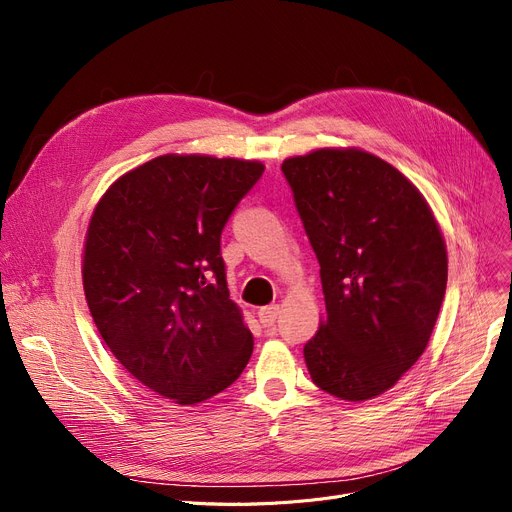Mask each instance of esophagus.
I'll list each match as a JSON object with an SVG mask.
<instances>
[{"label":"esophagus","mask_w":512,"mask_h":512,"mask_svg":"<svg viewBox=\"0 0 512 512\" xmlns=\"http://www.w3.org/2000/svg\"><path fill=\"white\" fill-rule=\"evenodd\" d=\"M280 315V305H270V307H261L259 309V321L263 328H272L276 324V319Z\"/></svg>","instance_id":"esophagus-1"}]
</instances>
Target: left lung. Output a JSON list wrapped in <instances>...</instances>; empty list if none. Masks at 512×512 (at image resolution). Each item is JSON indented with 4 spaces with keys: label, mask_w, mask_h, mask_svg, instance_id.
<instances>
[{
    "label": "left lung",
    "mask_w": 512,
    "mask_h": 512,
    "mask_svg": "<svg viewBox=\"0 0 512 512\" xmlns=\"http://www.w3.org/2000/svg\"><path fill=\"white\" fill-rule=\"evenodd\" d=\"M282 172L319 261L326 319L303 355L317 388L361 402L423 355L444 301L448 255L419 188L357 147L288 157Z\"/></svg>",
    "instance_id": "1"
}]
</instances>
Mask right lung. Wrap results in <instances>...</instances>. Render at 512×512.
<instances>
[{
    "instance_id": "1",
    "label": "right lung",
    "mask_w": 512,
    "mask_h": 512,
    "mask_svg": "<svg viewBox=\"0 0 512 512\" xmlns=\"http://www.w3.org/2000/svg\"><path fill=\"white\" fill-rule=\"evenodd\" d=\"M263 170L253 159L159 155L120 176L91 215L83 286L95 326L130 375L176 405L220 394L251 359L220 238Z\"/></svg>"
}]
</instances>
